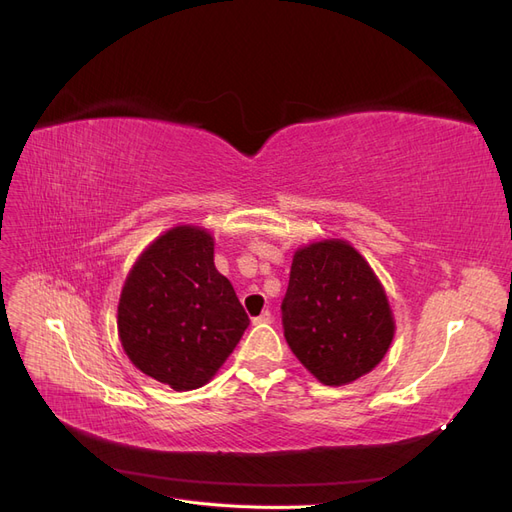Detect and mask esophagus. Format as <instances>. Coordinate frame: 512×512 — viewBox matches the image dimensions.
I'll return each mask as SVG.
<instances>
[{
    "label": "esophagus",
    "mask_w": 512,
    "mask_h": 512,
    "mask_svg": "<svg viewBox=\"0 0 512 512\" xmlns=\"http://www.w3.org/2000/svg\"><path fill=\"white\" fill-rule=\"evenodd\" d=\"M273 322V314L269 312V309H265L258 318H254V324H271Z\"/></svg>",
    "instance_id": "esophagus-1"
}]
</instances>
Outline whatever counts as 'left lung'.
Segmentation results:
<instances>
[{
  "mask_svg": "<svg viewBox=\"0 0 512 512\" xmlns=\"http://www.w3.org/2000/svg\"><path fill=\"white\" fill-rule=\"evenodd\" d=\"M282 322L294 356L327 386L369 374L395 335L384 286L344 239L314 241L294 252Z\"/></svg>",
  "mask_w": 512,
  "mask_h": 512,
  "instance_id": "1",
  "label": "left lung"
}]
</instances>
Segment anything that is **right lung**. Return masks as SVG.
Instances as JSON below:
<instances>
[{
  "label": "right lung",
  "mask_w": 512,
  "mask_h": 512,
  "mask_svg": "<svg viewBox=\"0 0 512 512\" xmlns=\"http://www.w3.org/2000/svg\"><path fill=\"white\" fill-rule=\"evenodd\" d=\"M213 245L200 226L170 228L136 258L121 288L123 352L175 391L207 384L250 324L235 288L215 269Z\"/></svg>",
  "instance_id": "1"
}]
</instances>
